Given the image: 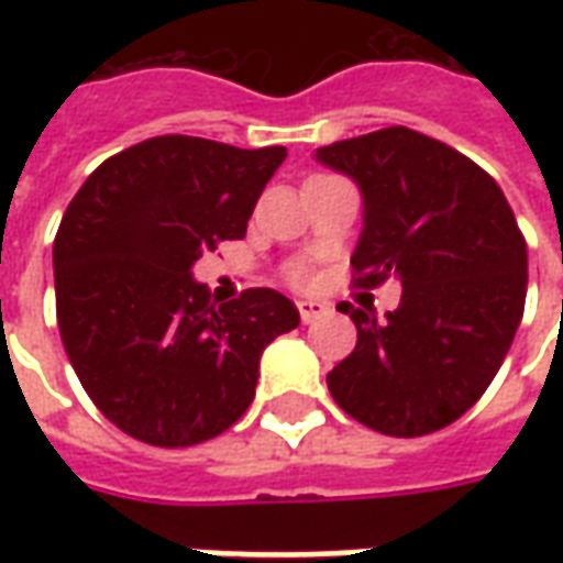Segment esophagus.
I'll return each mask as SVG.
<instances>
[{"instance_id":"34e87169","label":"esophagus","mask_w":563,"mask_h":563,"mask_svg":"<svg viewBox=\"0 0 563 563\" xmlns=\"http://www.w3.org/2000/svg\"><path fill=\"white\" fill-rule=\"evenodd\" d=\"M298 313H301V322H313L322 313H329V307L322 305V301H313V298H301L298 301Z\"/></svg>"}]
</instances>
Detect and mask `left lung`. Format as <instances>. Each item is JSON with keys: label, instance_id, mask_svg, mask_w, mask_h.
<instances>
[{"label": "left lung", "instance_id": "left-lung-1", "mask_svg": "<svg viewBox=\"0 0 563 563\" xmlns=\"http://www.w3.org/2000/svg\"><path fill=\"white\" fill-rule=\"evenodd\" d=\"M317 162L362 192L353 268L401 283V305L350 313L355 350L329 371L343 413L389 437H422L479 401L525 310L528 246L500 186L459 150L391 126L334 141Z\"/></svg>", "mask_w": 563, "mask_h": 563}]
</instances>
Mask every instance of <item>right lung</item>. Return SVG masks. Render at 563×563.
Returning a JSON list of instances; mask_svg holds the SVG:
<instances>
[{"instance_id":"add662e5","label":"right lung","mask_w":563,"mask_h":563,"mask_svg":"<svg viewBox=\"0 0 563 563\" xmlns=\"http://www.w3.org/2000/svg\"><path fill=\"white\" fill-rule=\"evenodd\" d=\"M286 147L162 135L104 159L54 241L56 319L92 404L150 446H196L256 398L258 358L301 317L286 295L217 305L201 253L244 238Z\"/></svg>"}]
</instances>
